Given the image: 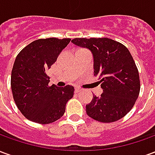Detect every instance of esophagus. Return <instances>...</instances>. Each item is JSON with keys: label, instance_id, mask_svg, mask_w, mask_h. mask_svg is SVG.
Returning <instances> with one entry per match:
<instances>
[{"label": "esophagus", "instance_id": "esophagus-1", "mask_svg": "<svg viewBox=\"0 0 155 155\" xmlns=\"http://www.w3.org/2000/svg\"><path fill=\"white\" fill-rule=\"evenodd\" d=\"M74 91H75V93H79V92H81V89L79 87H75V90H74Z\"/></svg>", "mask_w": 155, "mask_h": 155}]
</instances>
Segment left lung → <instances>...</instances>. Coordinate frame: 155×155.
<instances>
[{
	"label": "left lung",
	"instance_id": "8db88e82",
	"mask_svg": "<svg viewBox=\"0 0 155 155\" xmlns=\"http://www.w3.org/2000/svg\"><path fill=\"white\" fill-rule=\"evenodd\" d=\"M76 45L94 55V75L101 81L103 93L86 104L89 116L102 123L122 119L133 108L140 91L139 71L125 45L112 39L74 38Z\"/></svg>",
	"mask_w": 155,
	"mask_h": 155
}]
</instances>
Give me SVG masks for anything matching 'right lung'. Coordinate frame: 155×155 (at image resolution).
I'll return each instance as SVG.
<instances>
[{"mask_svg":"<svg viewBox=\"0 0 155 155\" xmlns=\"http://www.w3.org/2000/svg\"><path fill=\"white\" fill-rule=\"evenodd\" d=\"M71 39L46 38L32 41L15 58L11 85L16 106L35 123H53L63 116L68 101L74 95L71 85H49L46 71L57 60Z\"/></svg>","mask_w":155,"mask_h":155,"instance_id":"right-lung-1","label":"right lung"}]
</instances>
